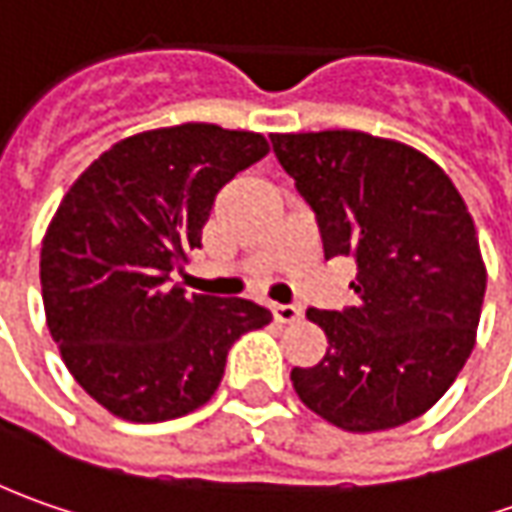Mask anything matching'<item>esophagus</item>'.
<instances>
[{
	"mask_svg": "<svg viewBox=\"0 0 512 512\" xmlns=\"http://www.w3.org/2000/svg\"><path fill=\"white\" fill-rule=\"evenodd\" d=\"M272 314L277 323H297V320H303V309H300V306H283V303H274Z\"/></svg>",
	"mask_w": 512,
	"mask_h": 512,
	"instance_id": "esophagus-1",
	"label": "esophagus"
}]
</instances>
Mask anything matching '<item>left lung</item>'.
Returning <instances> with one entry per match:
<instances>
[{
	"label": "left lung",
	"mask_w": 512,
	"mask_h": 512,
	"mask_svg": "<svg viewBox=\"0 0 512 512\" xmlns=\"http://www.w3.org/2000/svg\"><path fill=\"white\" fill-rule=\"evenodd\" d=\"M317 212L326 257H354L360 303L309 309L328 351L294 368L303 405L351 433L399 428L433 408L476 345L487 269L465 198L425 152L360 130L274 133Z\"/></svg>",
	"instance_id": "1"
}]
</instances>
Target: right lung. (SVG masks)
<instances>
[{
  "mask_svg": "<svg viewBox=\"0 0 512 512\" xmlns=\"http://www.w3.org/2000/svg\"><path fill=\"white\" fill-rule=\"evenodd\" d=\"M269 141L178 124L115 141L67 189L42 240L50 337L73 379L127 422H167L215 397L240 334L272 323L243 297L186 294L169 272L201 246L226 181Z\"/></svg>",
  "mask_w": 512,
  "mask_h": 512,
  "instance_id": "add662e5",
  "label": "right lung"
}]
</instances>
